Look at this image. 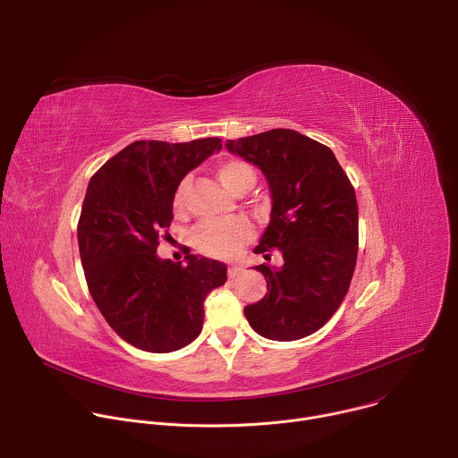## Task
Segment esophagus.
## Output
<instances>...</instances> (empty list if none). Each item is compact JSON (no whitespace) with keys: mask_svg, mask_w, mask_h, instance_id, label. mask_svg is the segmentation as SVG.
<instances>
[{"mask_svg":"<svg viewBox=\"0 0 458 458\" xmlns=\"http://www.w3.org/2000/svg\"><path fill=\"white\" fill-rule=\"evenodd\" d=\"M239 272H241V268H239V267H235V265L228 267V277H230V279L237 277V276H239Z\"/></svg>","mask_w":458,"mask_h":458,"instance_id":"34e87169","label":"esophagus"}]
</instances>
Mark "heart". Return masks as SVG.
Returning <instances> with one entry per match:
<instances>
[{
  "instance_id": "heart-1",
  "label": "heart",
  "mask_w": 458,
  "mask_h": 458,
  "mask_svg": "<svg viewBox=\"0 0 458 458\" xmlns=\"http://www.w3.org/2000/svg\"><path fill=\"white\" fill-rule=\"evenodd\" d=\"M216 175L232 193H244L255 182L253 168L237 157H226L216 163ZM190 179L182 177L174 191V208L181 210ZM251 237V225L242 219L208 221L199 225L191 233V242L199 251L212 257H232Z\"/></svg>"
}]
</instances>
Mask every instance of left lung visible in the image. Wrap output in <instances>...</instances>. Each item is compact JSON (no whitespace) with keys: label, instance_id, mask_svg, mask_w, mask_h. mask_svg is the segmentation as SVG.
Segmentation results:
<instances>
[{"label":"left lung","instance_id":"obj_1","mask_svg":"<svg viewBox=\"0 0 458 458\" xmlns=\"http://www.w3.org/2000/svg\"><path fill=\"white\" fill-rule=\"evenodd\" d=\"M228 150L265 172L272 219L255 253L281 250L284 265L255 270L267 279V295L244 306L251 328L272 341L315 334L344 301L359 251L355 188L334 152L295 130L226 143Z\"/></svg>","mask_w":458,"mask_h":458}]
</instances>
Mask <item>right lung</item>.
Returning a JSON list of instances; mask_svg holds the SVG:
<instances>
[{
	"label": "right lung",
	"instance_id": "1",
	"mask_svg": "<svg viewBox=\"0 0 458 458\" xmlns=\"http://www.w3.org/2000/svg\"><path fill=\"white\" fill-rule=\"evenodd\" d=\"M221 148L219 138L190 143L136 141L90 179L78 223L89 292L110 328L152 353L184 348L203 330L207 295L226 283V265L186 255L161 260L177 182Z\"/></svg>",
	"mask_w": 458,
	"mask_h": 458
}]
</instances>
